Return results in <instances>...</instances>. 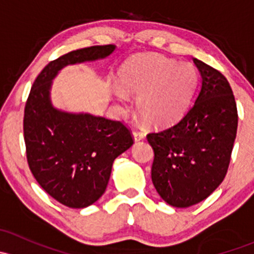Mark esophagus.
Masks as SVG:
<instances>
[{
    "label": "esophagus",
    "mask_w": 254,
    "mask_h": 254,
    "mask_svg": "<svg viewBox=\"0 0 254 254\" xmlns=\"http://www.w3.org/2000/svg\"><path fill=\"white\" fill-rule=\"evenodd\" d=\"M132 137H134L135 141L137 142V141H140V140L145 139V134L141 131H137V130H134V131H132Z\"/></svg>",
    "instance_id": "obj_1"
}]
</instances>
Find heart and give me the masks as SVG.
<instances>
[{
    "label": "heart",
    "instance_id": "1",
    "mask_svg": "<svg viewBox=\"0 0 254 254\" xmlns=\"http://www.w3.org/2000/svg\"><path fill=\"white\" fill-rule=\"evenodd\" d=\"M122 88L115 98L124 103L127 94L136 97V111L148 125L166 127L178 122L190 104L198 72L189 63L157 54L137 55L125 61L118 73Z\"/></svg>",
    "mask_w": 254,
    "mask_h": 254
}]
</instances>
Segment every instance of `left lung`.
Masks as SVG:
<instances>
[{"mask_svg": "<svg viewBox=\"0 0 254 254\" xmlns=\"http://www.w3.org/2000/svg\"><path fill=\"white\" fill-rule=\"evenodd\" d=\"M201 76L194 104L173 127L147 135L153 148L151 178L175 207L206 199L226 176L237 132V107L226 77L198 59Z\"/></svg>", "mask_w": 254, "mask_h": 254, "instance_id": "8db88e82", "label": "left lung"}]
</instances>
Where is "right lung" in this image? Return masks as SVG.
<instances>
[{
	"mask_svg": "<svg viewBox=\"0 0 254 254\" xmlns=\"http://www.w3.org/2000/svg\"><path fill=\"white\" fill-rule=\"evenodd\" d=\"M115 48L79 49L49 63L25 103L23 130L30 171L49 195L73 209L92 205L103 195L113 162L134 141L123 123L55 108L51 84L66 66L102 60Z\"/></svg>",
	"mask_w": 254,
	"mask_h": 254,
	"instance_id": "obj_1",
	"label": "right lung"
}]
</instances>
